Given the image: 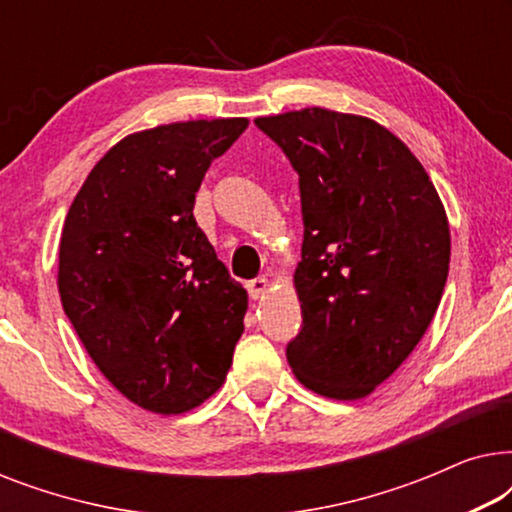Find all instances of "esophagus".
<instances>
[{
	"mask_svg": "<svg viewBox=\"0 0 512 512\" xmlns=\"http://www.w3.org/2000/svg\"><path fill=\"white\" fill-rule=\"evenodd\" d=\"M268 279L265 277H256V279H251V282L247 284V291H249V296L251 298H261L265 291H268Z\"/></svg>",
	"mask_w": 512,
	"mask_h": 512,
	"instance_id": "1",
	"label": "esophagus"
}]
</instances>
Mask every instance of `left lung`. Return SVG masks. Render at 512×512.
Returning a JSON list of instances; mask_svg holds the SVG:
<instances>
[{
    "instance_id": "obj_1",
    "label": "left lung",
    "mask_w": 512,
    "mask_h": 512,
    "mask_svg": "<svg viewBox=\"0 0 512 512\" xmlns=\"http://www.w3.org/2000/svg\"><path fill=\"white\" fill-rule=\"evenodd\" d=\"M298 172L303 326L286 345L300 384L368 396L429 328L450 270V226L429 174L370 118L310 107L254 121Z\"/></svg>"
}]
</instances>
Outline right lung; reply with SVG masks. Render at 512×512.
Masks as SVG:
<instances>
[{
	"label": "right lung",
	"mask_w": 512,
	"mask_h": 512,
	"mask_svg": "<svg viewBox=\"0 0 512 512\" xmlns=\"http://www.w3.org/2000/svg\"><path fill=\"white\" fill-rule=\"evenodd\" d=\"M247 118L158 125L93 167L60 237L65 314L102 375L139 408L179 415L226 380L247 291L193 216L214 158Z\"/></svg>",
	"instance_id": "add662e5"
}]
</instances>
